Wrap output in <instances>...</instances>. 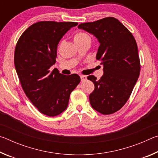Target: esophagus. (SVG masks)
<instances>
[{
	"mask_svg": "<svg viewBox=\"0 0 158 158\" xmlns=\"http://www.w3.org/2000/svg\"><path fill=\"white\" fill-rule=\"evenodd\" d=\"M80 77H81V81H84L86 80V76L84 75H80Z\"/></svg>",
	"mask_w": 158,
	"mask_h": 158,
	"instance_id": "obj_1",
	"label": "esophagus"
}]
</instances>
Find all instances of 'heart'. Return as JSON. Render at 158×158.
Here are the masks:
<instances>
[{
    "label": "heart",
    "mask_w": 158,
    "mask_h": 158,
    "mask_svg": "<svg viewBox=\"0 0 158 158\" xmlns=\"http://www.w3.org/2000/svg\"><path fill=\"white\" fill-rule=\"evenodd\" d=\"M74 42L76 44L81 43L85 41H90V37L87 33H84V32H78L74 35L73 37Z\"/></svg>",
    "instance_id": "obj_1"
}]
</instances>
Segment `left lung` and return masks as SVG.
<instances>
[{
	"instance_id": "8db88e82",
	"label": "left lung",
	"mask_w": 158,
	"mask_h": 158,
	"mask_svg": "<svg viewBox=\"0 0 158 158\" xmlns=\"http://www.w3.org/2000/svg\"><path fill=\"white\" fill-rule=\"evenodd\" d=\"M78 28L93 35L100 44L96 59L102 61L104 74L100 79L87 77L95 85L89 95L90 105L102 114H113L126 103L139 76L137 42L127 28L114 17L81 23Z\"/></svg>"
}]
</instances>
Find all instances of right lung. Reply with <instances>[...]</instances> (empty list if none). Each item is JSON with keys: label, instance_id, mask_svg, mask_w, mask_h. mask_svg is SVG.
Masks as SVG:
<instances>
[{"label": "right lung", "instance_id": "right-lung-1", "mask_svg": "<svg viewBox=\"0 0 158 158\" xmlns=\"http://www.w3.org/2000/svg\"><path fill=\"white\" fill-rule=\"evenodd\" d=\"M76 22L40 21L31 25L19 39L15 66L25 94L38 110L48 116L60 114L68 107L69 95L79 84L77 74L66 76L57 69V47Z\"/></svg>", "mask_w": 158, "mask_h": 158}]
</instances>
